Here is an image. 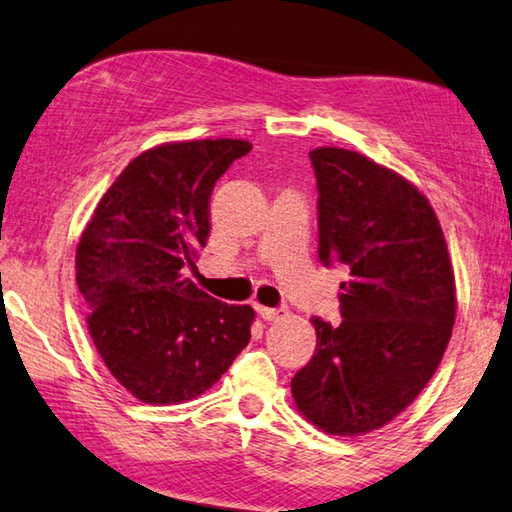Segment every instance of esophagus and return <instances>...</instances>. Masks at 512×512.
Returning a JSON list of instances; mask_svg holds the SVG:
<instances>
[{
	"label": "esophagus",
	"instance_id": "34e87169",
	"mask_svg": "<svg viewBox=\"0 0 512 512\" xmlns=\"http://www.w3.org/2000/svg\"><path fill=\"white\" fill-rule=\"evenodd\" d=\"M257 314L262 316L264 321H280L289 316L287 310H275V307H262V305H257Z\"/></svg>",
	"mask_w": 512,
	"mask_h": 512
}]
</instances>
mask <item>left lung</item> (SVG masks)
I'll return each instance as SVG.
<instances>
[{
  "mask_svg": "<svg viewBox=\"0 0 512 512\" xmlns=\"http://www.w3.org/2000/svg\"><path fill=\"white\" fill-rule=\"evenodd\" d=\"M319 259L342 264L332 328L314 316L312 360L291 378L296 408L330 435L378 431L417 399L456 321V280L440 221L415 184L360 152H310Z\"/></svg>",
  "mask_w": 512,
  "mask_h": 512,
  "instance_id": "8db88e82",
  "label": "left lung"
}]
</instances>
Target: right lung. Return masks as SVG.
I'll list each match as a JSON object with an SVG mask.
<instances>
[{"mask_svg": "<svg viewBox=\"0 0 512 512\" xmlns=\"http://www.w3.org/2000/svg\"><path fill=\"white\" fill-rule=\"evenodd\" d=\"M248 141L145 150L116 177L81 234L75 269L91 339L111 376L152 405L207 392L250 342V305H227L184 271L207 246L209 198Z\"/></svg>", "mask_w": 512, "mask_h": 512, "instance_id": "obj_1", "label": "right lung"}]
</instances>
